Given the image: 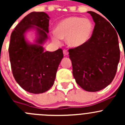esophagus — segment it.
<instances>
[{"label":"esophagus","mask_w":125,"mask_h":125,"mask_svg":"<svg viewBox=\"0 0 125 125\" xmlns=\"http://www.w3.org/2000/svg\"><path fill=\"white\" fill-rule=\"evenodd\" d=\"M63 52L64 55H68V54H69L68 51L66 50H64Z\"/></svg>","instance_id":"obj_1"}]
</instances>
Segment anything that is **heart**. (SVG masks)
Returning <instances> with one entry per match:
<instances>
[{"instance_id":"1","label":"heart","mask_w":125,"mask_h":125,"mask_svg":"<svg viewBox=\"0 0 125 125\" xmlns=\"http://www.w3.org/2000/svg\"><path fill=\"white\" fill-rule=\"evenodd\" d=\"M94 25L89 19L79 16H71L62 20L56 25L55 31L51 33L52 40L57 44L61 39H66V44L71 48L83 46L93 36Z\"/></svg>"}]
</instances>
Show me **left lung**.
<instances>
[{"label":"left lung","mask_w":125,"mask_h":125,"mask_svg":"<svg viewBox=\"0 0 125 125\" xmlns=\"http://www.w3.org/2000/svg\"><path fill=\"white\" fill-rule=\"evenodd\" d=\"M95 22L91 38L83 46L68 50L76 83L84 90L96 92L109 85L120 60L117 33L100 15L88 11Z\"/></svg>","instance_id":"left-lung-1"}]
</instances>
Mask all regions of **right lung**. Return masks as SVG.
I'll return each instance as SVG.
<instances>
[{
  "label": "right lung",
  "mask_w": 125,
  "mask_h": 125,
  "mask_svg": "<svg viewBox=\"0 0 125 125\" xmlns=\"http://www.w3.org/2000/svg\"><path fill=\"white\" fill-rule=\"evenodd\" d=\"M50 17L44 12H32L18 23L12 32L9 45L11 70L15 80L30 93H45L54 85L58 67L63 57L61 48L44 51L48 39ZM31 29L36 32L34 44L29 43L25 34Z\"/></svg>",
  "instance_id": "1"
}]
</instances>
